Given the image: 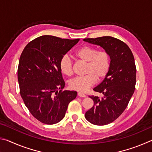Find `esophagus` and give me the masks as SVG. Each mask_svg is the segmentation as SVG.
Instances as JSON below:
<instances>
[{"label": "esophagus", "instance_id": "esophagus-1", "mask_svg": "<svg viewBox=\"0 0 152 152\" xmlns=\"http://www.w3.org/2000/svg\"><path fill=\"white\" fill-rule=\"evenodd\" d=\"M78 96H80V97H85L86 96V94L82 93V92H78Z\"/></svg>", "mask_w": 152, "mask_h": 152}]
</instances>
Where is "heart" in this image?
Wrapping results in <instances>:
<instances>
[{"mask_svg": "<svg viewBox=\"0 0 152 152\" xmlns=\"http://www.w3.org/2000/svg\"><path fill=\"white\" fill-rule=\"evenodd\" d=\"M74 55L78 60L86 62V74L72 79L69 82V86L72 89L85 92L95 84L96 80H102L107 76L110 66V56L107 51H98L96 48L85 45L76 50ZM60 68L65 75H72L73 62L70 56L64 55L61 57Z\"/></svg>", "mask_w": 152, "mask_h": 152, "instance_id": "1", "label": "heart"}]
</instances>
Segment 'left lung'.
Segmentation results:
<instances>
[{
    "label": "left lung",
    "instance_id": "obj_1",
    "mask_svg": "<svg viewBox=\"0 0 152 152\" xmlns=\"http://www.w3.org/2000/svg\"><path fill=\"white\" fill-rule=\"evenodd\" d=\"M86 42L102 47L110 59L109 72L101 84L94 88L103 94L100 99L90 96L94 105L85 113V118L92 124L105 125L114 121L127 108L134 92L136 67L133 55L129 46L110 36L86 38Z\"/></svg>",
    "mask_w": 152,
    "mask_h": 152
}]
</instances>
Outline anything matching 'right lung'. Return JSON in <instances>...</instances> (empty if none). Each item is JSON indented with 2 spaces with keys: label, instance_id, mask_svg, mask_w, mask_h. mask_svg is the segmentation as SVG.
Here are the masks:
<instances>
[{
  "label": "right lung",
  "instance_id": "obj_1",
  "mask_svg": "<svg viewBox=\"0 0 152 152\" xmlns=\"http://www.w3.org/2000/svg\"><path fill=\"white\" fill-rule=\"evenodd\" d=\"M80 39L43 35L25 46L19 59L20 94L29 112L40 122L52 125L65 116L77 92L62 91L65 82L60 61Z\"/></svg>",
  "mask_w": 152,
  "mask_h": 152
}]
</instances>
